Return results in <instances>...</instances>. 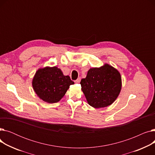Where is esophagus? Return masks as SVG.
Here are the masks:
<instances>
[{"label": "esophagus", "instance_id": "1", "mask_svg": "<svg viewBox=\"0 0 155 155\" xmlns=\"http://www.w3.org/2000/svg\"><path fill=\"white\" fill-rule=\"evenodd\" d=\"M80 80H81V78H78L76 80H75V82L77 83V84H78L80 82Z\"/></svg>", "mask_w": 155, "mask_h": 155}]
</instances>
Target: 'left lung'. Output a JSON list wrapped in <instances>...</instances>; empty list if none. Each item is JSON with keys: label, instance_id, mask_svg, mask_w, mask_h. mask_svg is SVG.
<instances>
[{"label": "left lung", "instance_id": "left-lung-1", "mask_svg": "<svg viewBox=\"0 0 155 155\" xmlns=\"http://www.w3.org/2000/svg\"><path fill=\"white\" fill-rule=\"evenodd\" d=\"M80 84L91 106L96 109L105 107L117 98L122 87L121 77L117 70L105 64L101 67L89 70Z\"/></svg>", "mask_w": 155, "mask_h": 155}]
</instances>
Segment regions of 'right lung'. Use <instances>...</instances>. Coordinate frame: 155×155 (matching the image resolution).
Here are the masks:
<instances>
[{"label": "right lung", "instance_id": "right-lung-1", "mask_svg": "<svg viewBox=\"0 0 155 155\" xmlns=\"http://www.w3.org/2000/svg\"><path fill=\"white\" fill-rule=\"evenodd\" d=\"M74 84L68 75H63L56 67L39 68L32 79V87L43 101L52 104L60 101L70 85Z\"/></svg>", "mask_w": 155, "mask_h": 155}]
</instances>
